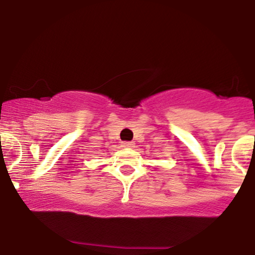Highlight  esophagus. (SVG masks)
<instances>
[{
	"instance_id": "obj_1",
	"label": "esophagus",
	"mask_w": 255,
	"mask_h": 255,
	"mask_svg": "<svg viewBox=\"0 0 255 255\" xmlns=\"http://www.w3.org/2000/svg\"><path fill=\"white\" fill-rule=\"evenodd\" d=\"M122 147L125 148H134L135 147V143L133 141H125V142H122Z\"/></svg>"
}]
</instances>
